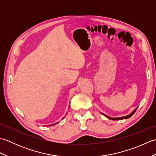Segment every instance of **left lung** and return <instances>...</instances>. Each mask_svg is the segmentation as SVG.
Wrapping results in <instances>:
<instances>
[{"mask_svg": "<svg viewBox=\"0 0 156 156\" xmlns=\"http://www.w3.org/2000/svg\"><path fill=\"white\" fill-rule=\"evenodd\" d=\"M136 110H137V108L135 109V110L133 112H131V113L130 115H127V116H125V117H119V118H111V117H108V116L105 115H104V114H103V115L105 116V117H107V118L111 119V120H121V119H129V117H131V116L135 113V111H136Z\"/></svg>", "mask_w": 156, "mask_h": 156, "instance_id": "8db88e82", "label": "left lung"}]
</instances>
